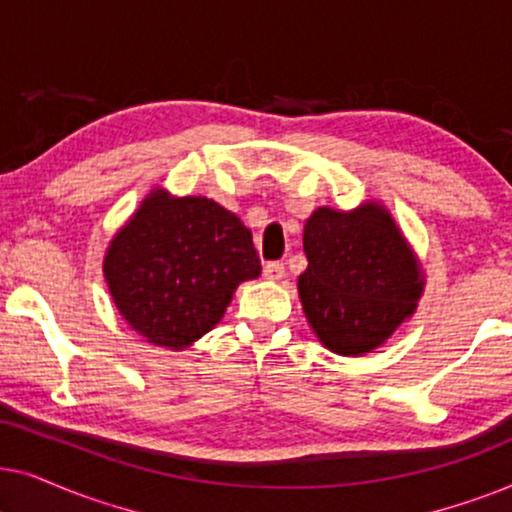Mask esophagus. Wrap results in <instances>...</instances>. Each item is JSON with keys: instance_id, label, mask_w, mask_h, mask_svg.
Returning a JSON list of instances; mask_svg holds the SVG:
<instances>
[{"instance_id": "34e87169", "label": "esophagus", "mask_w": 512, "mask_h": 512, "mask_svg": "<svg viewBox=\"0 0 512 512\" xmlns=\"http://www.w3.org/2000/svg\"><path fill=\"white\" fill-rule=\"evenodd\" d=\"M284 275H286L284 263H279V261H270V263H265V265H263V277H265V279H270V282H279V279H282Z\"/></svg>"}]
</instances>
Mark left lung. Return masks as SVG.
<instances>
[{
  "instance_id": "1",
  "label": "left lung",
  "mask_w": 512,
  "mask_h": 512,
  "mask_svg": "<svg viewBox=\"0 0 512 512\" xmlns=\"http://www.w3.org/2000/svg\"><path fill=\"white\" fill-rule=\"evenodd\" d=\"M307 270L298 277L305 317L324 347L359 356L380 347L417 310L424 277L415 251L380 202L305 221Z\"/></svg>"
}]
</instances>
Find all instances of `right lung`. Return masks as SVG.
I'll list each match as a JSON object with an SVG mask.
<instances>
[{"label":"right lung","mask_w":512,"mask_h":512,"mask_svg":"<svg viewBox=\"0 0 512 512\" xmlns=\"http://www.w3.org/2000/svg\"><path fill=\"white\" fill-rule=\"evenodd\" d=\"M261 275L251 230L219 202L146 195L104 254L109 293L139 335L184 349L219 324L237 286Z\"/></svg>","instance_id":"obj_1"}]
</instances>
